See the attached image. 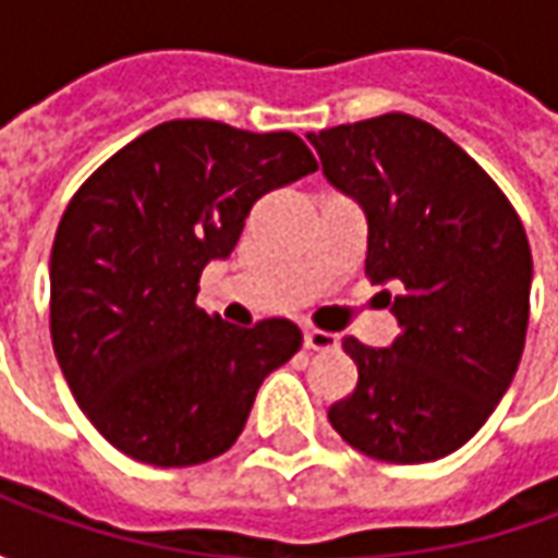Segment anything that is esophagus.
I'll return each instance as SVG.
<instances>
[{
    "label": "esophagus",
    "mask_w": 558,
    "mask_h": 558,
    "mask_svg": "<svg viewBox=\"0 0 558 558\" xmlns=\"http://www.w3.org/2000/svg\"><path fill=\"white\" fill-rule=\"evenodd\" d=\"M338 335H331V331H319V328H307V331H304V350L328 352L338 350Z\"/></svg>",
    "instance_id": "1"
}]
</instances>
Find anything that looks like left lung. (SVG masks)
Wrapping results in <instances>:
<instances>
[{"label":"left lung","mask_w":558,"mask_h":558,"mask_svg":"<svg viewBox=\"0 0 558 558\" xmlns=\"http://www.w3.org/2000/svg\"><path fill=\"white\" fill-rule=\"evenodd\" d=\"M326 179L367 218L364 275L400 335L328 410L343 442L386 463H427L469 442L511 386L529 326L532 251L514 206L439 128L386 113L307 134Z\"/></svg>","instance_id":"left-lung-1"}]
</instances>
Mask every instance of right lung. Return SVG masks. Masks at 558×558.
<instances>
[{
    "label": "right lung",
    "mask_w": 558,
    "mask_h": 558,
    "mask_svg": "<svg viewBox=\"0 0 558 558\" xmlns=\"http://www.w3.org/2000/svg\"><path fill=\"white\" fill-rule=\"evenodd\" d=\"M314 170L290 131L172 119L71 196L50 254V338L80 410L122 454L163 469L223 454L263 379L299 352L290 319L230 326L196 292L256 199Z\"/></svg>",
    "instance_id": "1"
}]
</instances>
